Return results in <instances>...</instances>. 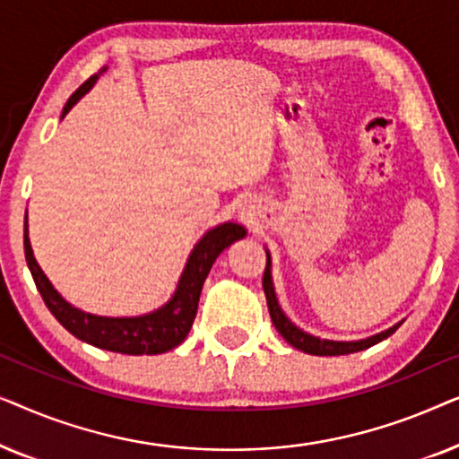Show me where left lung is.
<instances>
[{
	"label": "left lung",
	"mask_w": 459,
	"mask_h": 459,
	"mask_svg": "<svg viewBox=\"0 0 459 459\" xmlns=\"http://www.w3.org/2000/svg\"><path fill=\"white\" fill-rule=\"evenodd\" d=\"M265 253H267V267H265V273H263V290H265L269 316H272V322L275 325V330H278L281 338H284L288 344H292L294 349L303 351V353H309V355H349V353H357V351L369 349V347H374V344H378L380 341H385V338L391 336L393 332L397 330L401 324H403V322L394 324L388 330H382L374 336L361 338V341H328V338L313 336V334H309V332L300 330L299 325L290 322V319L286 317V313L281 311V307L278 303V297H275L273 280H272V255H269L267 248H265Z\"/></svg>",
	"instance_id": "obj_1"
}]
</instances>
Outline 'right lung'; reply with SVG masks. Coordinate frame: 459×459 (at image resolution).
I'll return each mask as SVG.
<instances>
[{"instance_id": "add662e5", "label": "right lung", "mask_w": 459, "mask_h": 459, "mask_svg": "<svg viewBox=\"0 0 459 459\" xmlns=\"http://www.w3.org/2000/svg\"><path fill=\"white\" fill-rule=\"evenodd\" d=\"M108 71L104 66L102 71L91 74L77 91L68 98V102L62 110V117L68 115V110L85 96L87 91L96 85L100 74ZM247 236V230L240 223L228 221L221 225H215L200 240L194 244L190 256H187L184 272L179 275L178 288L171 294V299L159 309L143 313V316L134 317H108V316H93L83 309L68 303L62 299V294L52 286L48 275L43 273L39 263L35 261L33 248H30L29 240V221L24 217V256H27V265L33 275L35 286L39 294L46 300L48 309L52 316L77 336L79 341L90 342L98 349L112 351V353H125V355H159L167 353L186 341L187 332H190L194 317L198 311L200 292H203V284L209 275L212 263L219 255L223 253L230 244L236 240H242Z\"/></svg>"}]
</instances>
